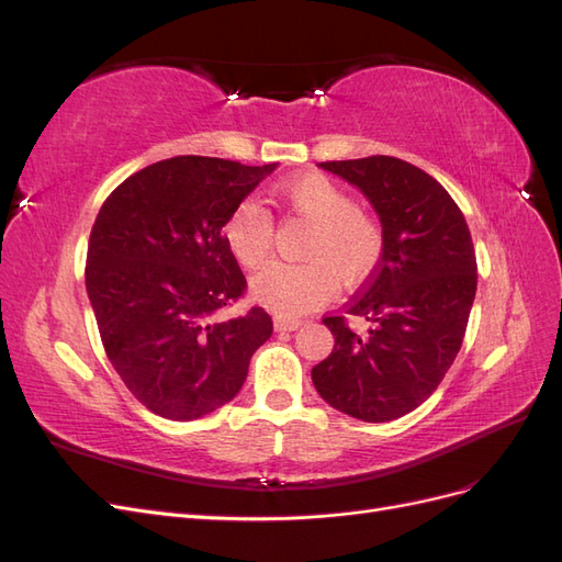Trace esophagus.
<instances>
[{
    "instance_id": "34e87169",
    "label": "esophagus",
    "mask_w": 562,
    "mask_h": 562,
    "mask_svg": "<svg viewBox=\"0 0 562 562\" xmlns=\"http://www.w3.org/2000/svg\"><path fill=\"white\" fill-rule=\"evenodd\" d=\"M300 326H302L300 318H285V316H277V318H274V328H277L279 333H281V330H283V333H285V330L291 333V330H297Z\"/></svg>"
}]
</instances>
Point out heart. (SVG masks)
I'll list each match as a JSON object with an SVG mask.
<instances>
[{
  "label": "heart",
  "mask_w": 562,
  "mask_h": 562,
  "mask_svg": "<svg viewBox=\"0 0 562 562\" xmlns=\"http://www.w3.org/2000/svg\"><path fill=\"white\" fill-rule=\"evenodd\" d=\"M281 201L314 223L302 246V265H269L250 281V293L283 316L310 312L333 295L335 279L363 283L378 269L384 234L375 217L359 211L356 199L326 176H302L281 184ZM232 255L244 267H260L271 250V217L255 199H244L223 227Z\"/></svg>",
  "instance_id": "heart-1"
}]
</instances>
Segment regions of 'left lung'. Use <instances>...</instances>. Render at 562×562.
Listing matches in <instances>:
<instances>
[{
    "label": "left lung",
    "instance_id": "1",
    "mask_svg": "<svg viewBox=\"0 0 562 562\" xmlns=\"http://www.w3.org/2000/svg\"><path fill=\"white\" fill-rule=\"evenodd\" d=\"M359 187L380 215L384 252L342 316L323 323L335 337L312 368L321 398L363 422H391L427 401L462 347L479 283L467 220L446 187L396 157L323 161ZM366 317V336L346 316Z\"/></svg>",
    "mask_w": 562,
    "mask_h": 562
}]
</instances>
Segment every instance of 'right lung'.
Segmentation results:
<instances>
[{
    "mask_svg": "<svg viewBox=\"0 0 562 562\" xmlns=\"http://www.w3.org/2000/svg\"><path fill=\"white\" fill-rule=\"evenodd\" d=\"M277 164L173 157L126 178L91 229L87 293L110 363L151 413L190 422L229 403L274 330L252 307L223 227Z\"/></svg>",
    "mask_w": 562,
    "mask_h": 562,
    "instance_id": "add662e5",
    "label": "right lung"
}]
</instances>
